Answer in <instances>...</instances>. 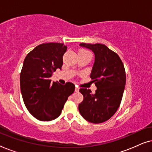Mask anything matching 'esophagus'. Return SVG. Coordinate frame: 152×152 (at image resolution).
<instances>
[{
  "label": "esophagus",
  "instance_id": "34e87169",
  "mask_svg": "<svg viewBox=\"0 0 152 152\" xmlns=\"http://www.w3.org/2000/svg\"><path fill=\"white\" fill-rule=\"evenodd\" d=\"M79 90H80V88H79L78 86H76V87H75V92H78Z\"/></svg>",
  "mask_w": 152,
  "mask_h": 152
}]
</instances>
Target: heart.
Instances as JSON below:
<instances>
[{"instance_id": "b5f03b06", "label": "heart", "mask_w": 152, "mask_h": 152, "mask_svg": "<svg viewBox=\"0 0 152 152\" xmlns=\"http://www.w3.org/2000/svg\"><path fill=\"white\" fill-rule=\"evenodd\" d=\"M81 51H84V52H87L86 50H81Z\"/></svg>"}]
</instances>
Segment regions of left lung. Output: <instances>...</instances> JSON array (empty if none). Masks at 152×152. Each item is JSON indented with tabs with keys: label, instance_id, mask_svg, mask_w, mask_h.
Segmentation results:
<instances>
[{
	"label": "left lung",
	"instance_id": "left-lung-1",
	"mask_svg": "<svg viewBox=\"0 0 152 152\" xmlns=\"http://www.w3.org/2000/svg\"><path fill=\"white\" fill-rule=\"evenodd\" d=\"M80 46L91 50L95 54L91 78L97 90L80 88L84 99L79 104L83 118L92 123H102L110 119L120 107L126 84V73L118 54L100 43H80Z\"/></svg>",
	"mask_w": 152,
	"mask_h": 152
}]
</instances>
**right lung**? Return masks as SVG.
I'll return each instance as SVG.
<instances>
[{"label":"right lung","mask_w":152,"mask_h":152,"mask_svg":"<svg viewBox=\"0 0 152 152\" xmlns=\"http://www.w3.org/2000/svg\"><path fill=\"white\" fill-rule=\"evenodd\" d=\"M67 46L46 43L37 45L27 55L20 75V91L25 105L37 120L50 121L59 117L68 97L75 91L71 82H51L50 77L61 69Z\"/></svg>","instance_id":"1"}]
</instances>
